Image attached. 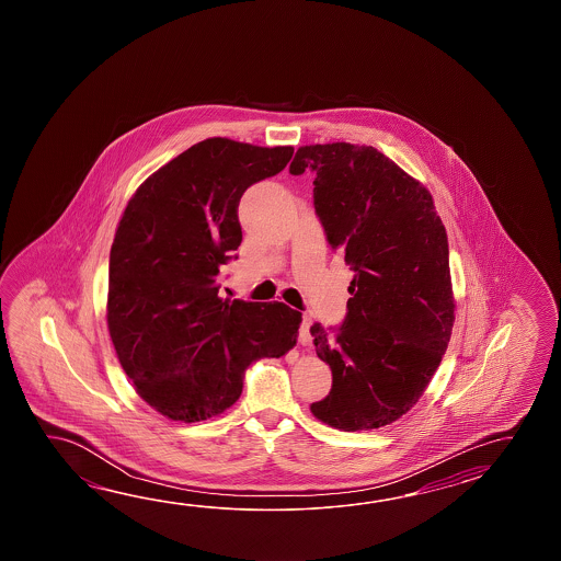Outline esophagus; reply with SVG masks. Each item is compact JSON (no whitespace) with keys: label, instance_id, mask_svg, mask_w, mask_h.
I'll list each match as a JSON object with an SVG mask.
<instances>
[{"label":"esophagus","instance_id":"34e87169","mask_svg":"<svg viewBox=\"0 0 561 561\" xmlns=\"http://www.w3.org/2000/svg\"><path fill=\"white\" fill-rule=\"evenodd\" d=\"M310 322L309 317H302V322H300V333H298V341H300V345H310L312 343V336H310Z\"/></svg>","mask_w":561,"mask_h":561}]
</instances>
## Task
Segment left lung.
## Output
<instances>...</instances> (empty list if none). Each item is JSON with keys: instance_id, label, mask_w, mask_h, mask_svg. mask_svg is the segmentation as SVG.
I'll list each match as a JSON object with an SVG mask.
<instances>
[{"instance_id": "obj_1", "label": "left lung", "mask_w": 561, "mask_h": 561, "mask_svg": "<svg viewBox=\"0 0 561 561\" xmlns=\"http://www.w3.org/2000/svg\"><path fill=\"white\" fill-rule=\"evenodd\" d=\"M317 172L314 210L355 271L336 336L310 327L333 389L310 405L341 431L403 417L425 393L449 345L455 297L449 244L431 192L373 146H300L293 174Z\"/></svg>"}]
</instances>
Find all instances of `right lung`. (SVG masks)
<instances>
[{
	"mask_svg": "<svg viewBox=\"0 0 561 561\" xmlns=\"http://www.w3.org/2000/svg\"><path fill=\"white\" fill-rule=\"evenodd\" d=\"M293 152L206 138L144 180L124 208L110 249L107 331L131 387L164 417L225 413L252 360L297 345L298 310L218 293L220 266L242 240V192Z\"/></svg>",
	"mask_w": 561,
	"mask_h": 561,
	"instance_id": "right-lung-1",
	"label": "right lung"
}]
</instances>
